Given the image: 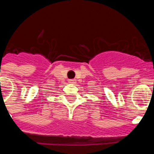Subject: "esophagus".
I'll list each match as a JSON object with an SVG mask.
<instances>
[{
    "label": "esophagus",
    "mask_w": 154,
    "mask_h": 154,
    "mask_svg": "<svg viewBox=\"0 0 154 154\" xmlns=\"http://www.w3.org/2000/svg\"><path fill=\"white\" fill-rule=\"evenodd\" d=\"M69 83H75V79H69Z\"/></svg>",
    "instance_id": "obj_1"
}]
</instances>
